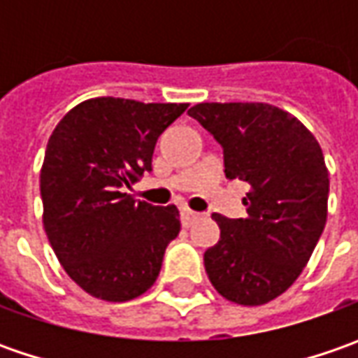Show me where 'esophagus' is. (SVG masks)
Returning <instances> with one entry per match:
<instances>
[{"instance_id":"esophagus-1","label":"esophagus","mask_w":358,"mask_h":358,"mask_svg":"<svg viewBox=\"0 0 358 358\" xmlns=\"http://www.w3.org/2000/svg\"><path fill=\"white\" fill-rule=\"evenodd\" d=\"M199 219V213L197 211H191L189 207H181V221H183V225L189 227L193 221H197Z\"/></svg>"}]
</instances>
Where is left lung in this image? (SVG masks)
<instances>
[{
    "instance_id": "1",
    "label": "left lung",
    "mask_w": 358,
    "mask_h": 358,
    "mask_svg": "<svg viewBox=\"0 0 358 358\" xmlns=\"http://www.w3.org/2000/svg\"><path fill=\"white\" fill-rule=\"evenodd\" d=\"M187 113L223 147L229 179L251 185L245 219L213 215L221 239L203 257L209 281L237 305H265L296 281L327 223L321 145L275 105L199 103Z\"/></svg>"
}]
</instances>
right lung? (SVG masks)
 <instances>
[{
	"label": "right lung",
	"instance_id": "obj_1",
	"mask_svg": "<svg viewBox=\"0 0 358 358\" xmlns=\"http://www.w3.org/2000/svg\"><path fill=\"white\" fill-rule=\"evenodd\" d=\"M185 109L95 97L76 105L49 137L39 177L43 227L65 273L95 299L131 301L157 281L181 231L179 211L125 191L151 171L159 135Z\"/></svg>",
	"mask_w": 358,
	"mask_h": 358
}]
</instances>
